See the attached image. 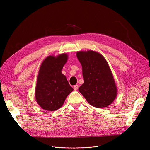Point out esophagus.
<instances>
[{
	"label": "esophagus",
	"instance_id": "1",
	"mask_svg": "<svg viewBox=\"0 0 150 150\" xmlns=\"http://www.w3.org/2000/svg\"><path fill=\"white\" fill-rule=\"evenodd\" d=\"M78 88H79V86H78V85H75V86H74V89L75 91L78 90Z\"/></svg>",
	"mask_w": 150,
	"mask_h": 150
}]
</instances>
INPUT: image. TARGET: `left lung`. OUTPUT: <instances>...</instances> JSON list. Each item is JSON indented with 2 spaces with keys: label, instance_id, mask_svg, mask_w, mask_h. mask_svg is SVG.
Segmentation results:
<instances>
[{
  "label": "left lung",
  "instance_id": "obj_1",
  "mask_svg": "<svg viewBox=\"0 0 150 150\" xmlns=\"http://www.w3.org/2000/svg\"><path fill=\"white\" fill-rule=\"evenodd\" d=\"M76 57L84 78L78 91L92 106H109L117 96V88L108 62L103 55L92 50L77 52Z\"/></svg>",
  "mask_w": 150,
  "mask_h": 150
}]
</instances>
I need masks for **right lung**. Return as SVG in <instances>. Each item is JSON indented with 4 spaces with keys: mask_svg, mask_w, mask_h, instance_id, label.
I'll list each match as a JSON object with an SVG mask.
<instances>
[{
    "mask_svg": "<svg viewBox=\"0 0 150 150\" xmlns=\"http://www.w3.org/2000/svg\"><path fill=\"white\" fill-rule=\"evenodd\" d=\"M68 59L66 53L50 55L42 62L37 78L35 98L41 108L49 111L59 109L72 92L64 75L61 72Z\"/></svg>",
    "mask_w": 150,
    "mask_h": 150,
    "instance_id": "add662e5",
    "label": "right lung"
}]
</instances>
